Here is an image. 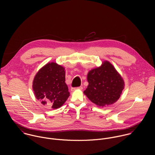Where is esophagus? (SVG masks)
I'll return each instance as SVG.
<instances>
[{
	"label": "esophagus",
	"instance_id": "1",
	"mask_svg": "<svg viewBox=\"0 0 155 155\" xmlns=\"http://www.w3.org/2000/svg\"><path fill=\"white\" fill-rule=\"evenodd\" d=\"M77 89H78V90H82V89H83V87H82V86H79V87H72V88H71V91H74V90H77Z\"/></svg>",
	"mask_w": 155,
	"mask_h": 155
}]
</instances>
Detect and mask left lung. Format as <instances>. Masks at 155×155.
Instances as JSON below:
<instances>
[{
  "instance_id": "1",
  "label": "left lung",
  "mask_w": 155,
  "mask_h": 155,
  "mask_svg": "<svg viewBox=\"0 0 155 155\" xmlns=\"http://www.w3.org/2000/svg\"><path fill=\"white\" fill-rule=\"evenodd\" d=\"M89 83L84 94L99 107H105L116 102L124 87V82L113 65L104 61L101 67L87 74Z\"/></svg>"
}]
</instances>
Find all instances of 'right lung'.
<instances>
[{"label": "right lung", "instance_id": "add662e5", "mask_svg": "<svg viewBox=\"0 0 155 155\" xmlns=\"http://www.w3.org/2000/svg\"><path fill=\"white\" fill-rule=\"evenodd\" d=\"M65 69L55 62H50L35 75L32 84L37 99L52 108L61 107L70 96L65 83Z\"/></svg>", "mask_w": 155, "mask_h": 155}]
</instances>
